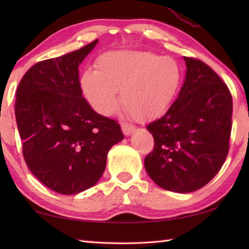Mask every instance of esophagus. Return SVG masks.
I'll return each instance as SVG.
<instances>
[{"instance_id": "34e87169", "label": "esophagus", "mask_w": 249, "mask_h": 249, "mask_svg": "<svg viewBox=\"0 0 249 249\" xmlns=\"http://www.w3.org/2000/svg\"><path fill=\"white\" fill-rule=\"evenodd\" d=\"M121 127H122V130H123V134L125 135V136H129V135L132 134L135 129L133 125L127 124V123H122Z\"/></svg>"}]
</instances>
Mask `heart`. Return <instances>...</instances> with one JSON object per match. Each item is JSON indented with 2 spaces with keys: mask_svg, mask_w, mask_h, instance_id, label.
I'll return each mask as SVG.
<instances>
[{
  "mask_svg": "<svg viewBox=\"0 0 249 249\" xmlns=\"http://www.w3.org/2000/svg\"><path fill=\"white\" fill-rule=\"evenodd\" d=\"M95 69L80 77L82 94L99 114L115 111L120 98L125 114L149 121L165 113L182 82V69L175 59L148 52L112 50L99 56Z\"/></svg>",
  "mask_w": 249,
  "mask_h": 249,
  "instance_id": "b5f03b06",
  "label": "heart"
}]
</instances>
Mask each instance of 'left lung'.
<instances>
[{
    "label": "left lung",
    "instance_id": "left-lung-1",
    "mask_svg": "<svg viewBox=\"0 0 249 249\" xmlns=\"http://www.w3.org/2000/svg\"><path fill=\"white\" fill-rule=\"evenodd\" d=\"M183 59L187 71L178 98L147 126L155 147L144 161L156 184L177 193L199 190L220 171L229 153L233 113L222 79L204 62Z\"/></svg>",
    "mask_w": 249,
    "mask_h": 249
}]
</instances>
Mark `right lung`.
Segmentation results:
<instances>
[{
    "instance_id": "obj_1",
    "label": "right lung",
    "mask_w": 249,
    "mask_h": 249,
    "mask_svg": "<svg viewBox=\"0 0 249 249\" xmlns=\"http://www.w3.org/2000/svg\"><path fill=\"white\" fill-rule=\"evenodd\" d=\"M98 41L37 62L16 91L25 161L41 183L60 195L93 187L107 167L108 150L124 138L121 126L98 114L80 88L79 66Z\"/></svg>"
}]
</instances>
